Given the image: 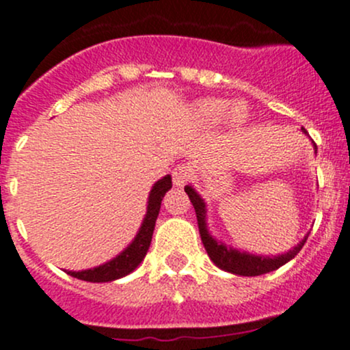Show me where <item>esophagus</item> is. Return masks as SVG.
<instances>
[{
    "label": "esophagus",
    "mask_w": 350,
    "mask_h": 350,
    "mask_svg": "<svg viewBox=\"0 0 350 350\" xmlns=\"http://www.w3.org/2000/svg\"><path fill=\"white\" fill-rule=\"evenodd\" d=\"M193 178V171L189 165H178V167L172 171V181H174V186L178 188H183L186 183L191 181Z\"/></svg>",
    "instance_id": "esophagus-1"
}]
</instances>
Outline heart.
<instances>
[{
  "mask_svg": "<svg viewBox=\"0 0 350 350\" xmlns=\"http://www.w3.org/2000/svg\"><path fill=\"white\" fill-rule=\"evenodd\" d=\"M196 116L203 125L215 126L224 123L230 116L234 123H242L245 118L242 107H234L225 100H203L196 105Z\"/></svg>",
  "mask_w": 350,
  "mask_h": 350,
  "instance_id": "b5f03b06",
  "label": "heart"
}]
</instances>
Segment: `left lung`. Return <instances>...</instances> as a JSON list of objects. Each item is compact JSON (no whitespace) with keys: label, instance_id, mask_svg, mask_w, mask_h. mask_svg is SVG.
I'll return each instance as SVG.
<instances>
[{"label":"left lung","instance_id":"left-lung-1","mask_svg":"<svg viewBox=\"0 0 350 350\" xmlns=\"http://www.w3.org/2000/svg\"><path fill=\"white\" fill-rule=\"evenodd\" d=\"M301 130L303 133H306L305 129ZM313 147L317 149L315 144H313ZM185 191L188 193L189 200H191L193 206H195L201 242H203L208 256L213 260L215 266L227 271V273L237 274V276H260V274L276 271L278 267L289 262V260L301 250L306 239H308V234H306L305 239H303L298 245H295L291 250H288V252L278 254V256H257V254H250L245 252V250L234 249V247L227 245L225 242L217 241V239L210 234L206 224V203H204L203 198L198 195L196 189L193 188V186H185Z\"/></svg>","mask_w":350,"mask_h":350}]
</instances>
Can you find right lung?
Listing matches in <instances>:
<instances>
[{
  "instance_id": "right-lung-1",
  "label": "right lung",
  "mask_w": 350,
  "mask_h": 350,
  "mask_svg": "<svg viewBox=\"0 0 350 350\" xmlns=\"http://www.w3.org/2000/svg\"><path fill=\"white\" fill-rule=\"evenodd\" d=\"M171 188L172 179L169 174L164 176L162 179H159V181L152 186V189H150L149 193L147 211L146 217H144L142 220V225H140L135 239L130 242L129 247H125V250H122L118 256L113 257L108 262L93 267V269L67 271V274H70L72 278H77V280L90 281V283H108V281L125 278L126 274L135 271L137 266H139L144 260V257H146L147 250H149L150 242H152L155 220H157L159 210H161L162 198L165 196V193Z\"/></svg>"
}]
</instances>
